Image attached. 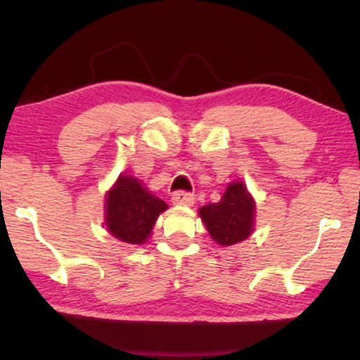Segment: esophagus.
Instances as JSON below:
<instances>
[{"label": "esophagus", "mask_w": 360, "mask_h": 360, "mask_svg": "<svg viewBox=\"0 0 360 360\" xmlns=\"http://www.w3.org/2000/svg\"><path fill=\"white\" fill-rule=\"evenodd\" d=\"M172 203L179 206H193L195 196L186 193V191H176V193L172 195Z\"/></svg>", "instance_id": "obj_1"}]
</instances>
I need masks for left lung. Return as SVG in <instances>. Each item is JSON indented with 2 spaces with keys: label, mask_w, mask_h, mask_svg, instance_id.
I'll return each mask as SVG.
<instances>
[{
  "label": "left lung",
  "mask_w": 360,
  "mask_h": 360,
  "mask_svg": "<svg viewBox=\"0 0 360 360\" xmlns=\"http://www.w3.org/2000/svg\"><path fill=\"white\" fill-rule=\"evenodd\" d=\"M198 214L216 244L228 248L252 236L255 228V200L243 180L226 186L218 203L201 206Z\"/></svg>",
  "instance_id": "obj_1"
}]
</instances>
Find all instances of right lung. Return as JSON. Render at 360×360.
<instances>
[{"instance_id":"right-lung-1","label":"right lung","mask_w":360,"mask_h":360,"mask_svg":"<svg viewBox=\"0 0 360 360\" xmlns=\"http://www.w3.org/2000/svg\"><path fill=\"white\" fill-rule=\"evenodd\" d=\"M169 208L139 179L120 174L105 195V226L126 244H146L157 218Z\"/></svg>"}]
</instances>
